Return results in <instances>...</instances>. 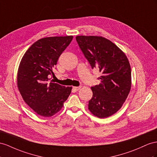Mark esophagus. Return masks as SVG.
I'll return each instance as SVG.
<instances>
[{
  "instance_id": "34e87169",
  "label": "esophagus",
  "mask_w": 157,
  "mask_h": 157,
  "mask_svg": "<svg viewBox=\"0 0 157 157\" xmlns=\"http://www.w3.org/2000/svg\"><path fill=\"white\" fill-rule=\"evenodd\" d=\"M81 86H78V87H73V89L75 90V91H78L79 90L81 89Z\"/></svg>"
}]
</instances>
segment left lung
Masks as SVG:
<instances>
[{"label": "left lung", "mask_w": 157, "mask_h": 157, "mask_svg": "<svg viewBox=\"0 0 157 157\" xmlns=\"http://www.w3.org/2000/svg\"><path fill=\"white\" fill-rule=\"evenodd\" d=\"M78 46L92 69L99 68V85L91 87L88 109L99 118L115 113L125 101L131 87V71L127 56L110 40L101 36H78Z\"/></svg>", "instance_id": "obj_1"}]
</instances>
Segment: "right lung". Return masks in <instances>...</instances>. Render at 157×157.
Instances as JSON below:
<instances>
[{"label": "right lung", "instance_id": "add662e5", "mask_svg": "<svg viewBox=\"0 0 157 157\" xmlns=\"http://www.w3.org/2000/svg\"><path fill=\"white\" fill-rule=\"evenodd\" d=\"M73 36L44 38L34 42L21 59L17 85L24 101L37 114L51 117L62 109L71 87L54 83L50 76L62 52Z\"/></svg>", "mask_w": 157, "mask_h": 157}]
</instances>
